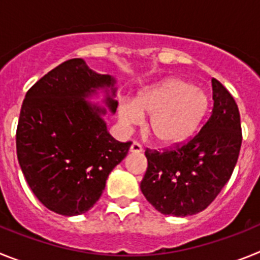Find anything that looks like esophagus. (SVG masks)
Here are the masks:
<instances>
[{"label":"esophagus","instance_id":"1","mask_svg":"<svg viewBox=\"0 0 260 260\" xmlns=\"http://www.w3.org/2000/svg\"><path fill=\"white\" fill-rule=\"evenodd\" d=\"M142 151H143V148H142V146L139 143H133L132 146H130V152L132 153H141Z\"/></svg>","mask_w":260,"mask_h":260}]
</instances>
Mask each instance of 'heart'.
Segmentation results:
<instances>
[{
    "label": "heart",
    "instance_id": "b5f03b06",
    "mask_svg": "<svg viewBox=\"0 0 260 260\" xmlns=\"http://www.w3.org/2000/svg\"><path fill=\"white\" fill-rule=\"evenodd\" d=\"M208 109L207 95L187 80L169 78L143 89L134 103L118 107V118L132 127L150 116L147 132L161 147H176L192 137Z\"/></svg>",
    "mask_w": 260,
    "mask_h": 260
}]
</instances>
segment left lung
Instances as JSON below:
<instances>
[{"instance_id": "left-lung-1", "label": "left lung", "mask_w": 260, "mask_h": 260, "mask_svg": "<svg viewBox=\"0 0 260 260\" xmlns=\"http://www.w3.org/2000/svg\"><path fill=\"white\" fill-rule=\"evenodd\" d=\"M210 119L191 141L172 151H146L141 190L160 213L185 217L207 208L231 178L242 134L238 107L219 80H212Z\"/></svg>"}]
</instances>
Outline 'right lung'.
<instances>
[{"mask_svg": "<svg viewBox=\"0 0 260 260\" xmlns=\"http://www.w3.org/2000/svg\"><path fill=\"white\" fill-rule=\"evenodd\" d=\"M117 80L82 58L63 62L38 80L23 100L17 156L23 176L48 210L63 216L87 212L102 197L108 176L130 142L108 133L105 114L116 113ZM103 95L102 105L90 99Z\"/></svg>", "mask_w": 260, "mask_h": 260, "instance_id": "1", "label": "right lung"}]
</instances>
